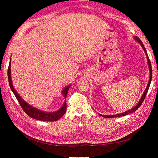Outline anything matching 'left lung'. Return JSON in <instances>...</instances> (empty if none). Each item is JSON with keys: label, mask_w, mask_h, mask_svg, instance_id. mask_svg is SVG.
<instances>
[{"label": "left lung", "mask_w": 158, "mask_h": 158, "mask_svg": "<svg viewBox=\"0 0 158 158\" xmlns=\"http://www.w3.org/2000/svg\"><path fill=\"white\" fill-rule=\"evenodd\" d=\"M133 38H134V40H135L136 41H138V43H139V44H140L141 47H142V49H143V50H144V52H145V54H146V58H147V60H148V66H149V70H150V79H149V81H148V85H147V86H146V89H145V90H144V94H142L141 98L140 99L139 101H138V102L137 103V104L136 105V106H135V107H133L131 108V109L127 110V111H124L123 113L116 114H112V115H103V114H102L99 113V115H101V116L103 117H105V118L120 117H123V116H125V115H127V114H129V113H131L135 112V111H136V110L138 109V108L139 107L141 106V105H142V103L143 101H144V98H145V97H146V94H147L148 90V89H149L150 85V83H151V80H152V66H151V63H150V60L149 57H148V53H147V51H146V48L144 47V45H143V44H142V42L141 41V40H140L139 39V38H138L137 36H134Z\"/></svg>", "instance_id": "8db88e82"}]
</instances>
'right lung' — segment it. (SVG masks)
Here are the masks:
<instances>
[{"instance_id":"add662e5","label":"right lung","mask_w":158,"mask_h":158,"mask_svg":"<svg viewBox=\"0 0 158 158\" xmlns=\"http://www.w3.org/2000/svg\"><path fill=\"white\" fill-rule=\"evenodd\" d=\"M8 82L9 85L12 92L15 95L17 100L18 101L19 103L20 104L22 108L23 109V111L27 113L30 117L35 118L36 120L43 121H55L59 120V118L62 117V116L65 113L66 111V99L62 107L56 111L54 112H46L44 111H42L36 107L31 106L30 104L27 103L25 100H23L21 98V96L19 94L16 92V89H14V85L12 84V78H11V58L10 59V63H9V66L8 69ZM70 87V85L66 86L63 90H62L61 94L63 95L64 98L66 99V95L68 94L69 89Z\"/></svg>"}]
</instances>
